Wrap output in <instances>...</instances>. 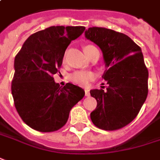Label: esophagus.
Segmentation results:
<instances>
[{"instance_id": "34e87169", "label": "esophagus", "mask_w": 160, "mask_h": 160, "mask_svg": "<svg viewBox=\"0 0 160 160\" xmlns=\"http://www.w3.org/2000/svg\"><path fill=\"white\" fill-rule=\"evenodd\" d=\"M84 92H85V96H86V97H89V96H90V91H89L88 89H85Z\"/></svg>"}]
</instances>
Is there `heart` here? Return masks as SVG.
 Listing matches in <instances>:
<instances>
[{
	"instance_id": "heart-1",
	"label": "heart",
	"mask_w": 160,
	"mask_h": 160,
	"mask_svg": "<svg viewBox=\"0 0 160 160\" xmlns=\"http://www.w3.org/2000/svg\"><path fill=\"white\" fill-rule=\"evenodd\" d=\"M92 48L94 47L91 45L85 46L83 48V51L84 52H87L88 50H90ZM93 79H94V75L92 72H88V71H77L69 76V80L80 86H87Z\"/></svg>"
}]
</instances>
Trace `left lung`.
Listing matches in <instances>:
<instances>
[{
	"label": "left lung",
	"instance_id": "obj_1",
	"mask_svg": "<svg viewBox=\"0 0 160 160\" xmlns=\"http://www.w3.org/2000/svg\"><path fill=\"white\" fill-rule=\"evenodd\" d=\"M85 38L101 49L107 69L102 78L107 90H92L97 108L91 112L93 124L104 130L125 127L137 117L148 94V69L142 50L130 38L113 30L91 27Z\"/></svg>",
	"mask_w": 160,
	"mask_h": 160
}]
</instances>
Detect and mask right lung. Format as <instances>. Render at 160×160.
I'll use <instances>...</instances> for the list:
<instances>
[{
	"label": "right lung",
	"mask_w": 160,
	"mask_h": 160,
	"mask_svg": "<svg viewBox=\"0 0 160 160\" xmlns=\"http://www.w3.org/2000/svg\"><path fill=\"white\" fill-rule=\"evenodd\" d=\"M83 26H51L33 33L15 57L11 83L14 104L23 122L40 132H52L67 122L71 108L84 91L70 82L60 87L52 76L59 71L68 46Z\"/></svg>",
	"instance_id": "1"
}]
</instances>
